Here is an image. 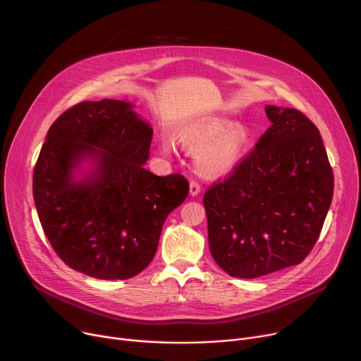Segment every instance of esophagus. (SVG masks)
Wrapping results in <instances>:
<instances>
[{
    "mask_svg": "<svg viewBox=\"0 0 361 361\" xmlns=\"http://www.w3.org/2000/svg\"><path fill=\"white\" fill-rule=\"evenodd\" d=\"M200 190H202V187H200V184H199V183H196V181H190V195H192V196L199 195V193H200Z\"/></svg>",
    "mask_w": 361,
    "mask_h": 361,
    "instance_id": "obj_1",
    "label": "esophagus"
}]
</instances>
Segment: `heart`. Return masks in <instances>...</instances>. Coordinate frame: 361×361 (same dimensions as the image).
<instances>
[{
    "label": "heart",
    "instance_id": "heart-1",
    "mask_svg": "<svg viewBox=\"0 0 361 361\" xmlns=\"http://www.w3.org/2000/svg\"><path fill=\"white\" fill-rule=\"evenodd\" d=\"M226 120L212 118L181 133V143L197 152L196 168L207 177H216L231 171L240 161L244 135L240 130H230ZM164 150L171 152V145L164 143Z\"/></svg>",
    "mask_w": 361,
    "mask_h": 361
}]
</instances>
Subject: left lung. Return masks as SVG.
<instances>
[{"mask_svg":"<svg viewBox=\"0 0 361 361\" xmlns=\"http://www.w3.org/2000/svg\"><path fill=\"white\" fill-rule=\"evenodd\" d=\"M272 126L203 195L214 260L231 276L257 278L312 252L334 196L317 127L298 109L267 105Z\"/></svg>","mask_w":361,"mask_h":361,"instance_id":"8db88e82","label":"left lung"}]
</instances>
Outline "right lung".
<instances>
[{
  "label": "right lung",
  "instance_id": "obj_1",
  "mask_svg": "<svg viewBox=\"0 0 361 361\" xmlns=\"http://www.w3.org/2000/svg\"><path fill=\"white\" fill-rule=\"evenodd\" d=\"M152 135L128 102L114 99L80 102L49 127L33 169V199L54 252L71 269L128 279L154 259L162 225L187 197L188 181L143 168ZM85 154L97 168L74 182L71 169Z\"/></svg>",
  "mask_w": 361,
  "mask_h": 361
}]
</instances>
